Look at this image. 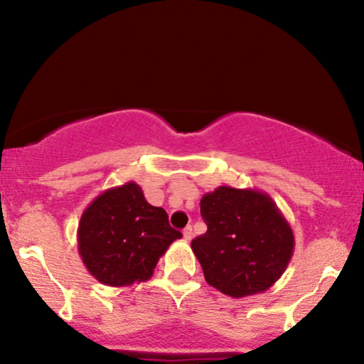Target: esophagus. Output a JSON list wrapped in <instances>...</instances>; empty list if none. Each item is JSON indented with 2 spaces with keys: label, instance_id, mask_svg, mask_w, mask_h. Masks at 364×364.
<instances>
[{
  "label": "esophagus",
  "instance_id": "esophagus-1",
  "mask_svg": "<svg viewBox=\"0 0 364 364\" xmlns=\"http://www.w3.org/2000/svg\"><path fill=\"white\" fill-rule=\"evenodd\" d=\"M183 237H185L186 241H191V237H193V229H191V225H188L185 231H183Z\"/></svg>",
  "mask_w": 364,
  "mask_h": 364
}]
</instances>
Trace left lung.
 I'll return each instance as SVG.
<instances>
[{
    "mask_svg": "<svg viewBox=\"0 0 364 364\" xmlns=\"http://www.w3.org/2000/svg\"><path fill=\"white\" fill-rule=\"evenodd\" d=\"M205 235L191 241L207 284L231 298L262 294L281 279L294 235L272 196L219 186L200 200Z\"/></svg>",
    "mask_w": 364,
    "mask_h": 364,
    "instance_id": "8db88e82",
    "label": "left lung"
}]
</instances>
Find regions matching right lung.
<instances>
[{
    "instance_id": "right-lung-1",
    "label": "right lung",
    "mask_w": 364,
    "mask_h": 364,
    "mask_svg": "<svg viewBox=\"0 0 364 364\" xmlns=\"http://www.w3.org/2000/svg\"><path fill=\"white\" fill-rule=\"evenodd\" d=\"M181 236L169 225L164 208L150 205L135 181L95 196L77 231L85 269L111 287L149 281L159 258Z\"/></svg>"
}]
</instances>
